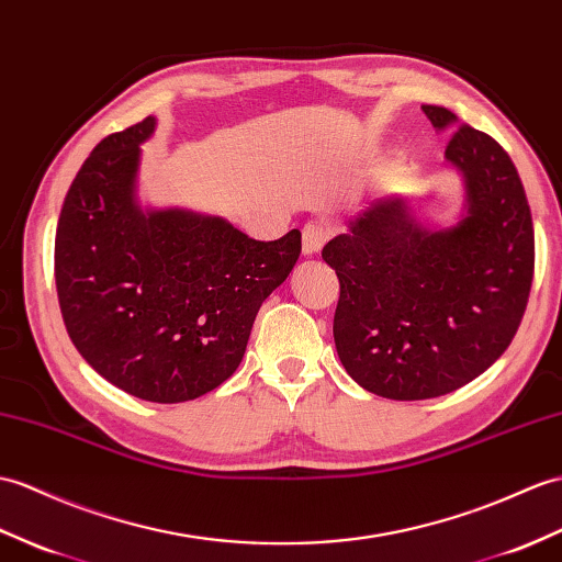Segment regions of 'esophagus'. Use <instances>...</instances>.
<instances>
[{"instance_id": "obj_1", "label": "esophagus", "mask_w": 562, "mask_h": 562, "mask_svg": "<svg viewBox=\"0 0 562 562\" xmlns=\"http://www.w3.org/2000/svg\"><path fill=\"white\" fill-rule=\"evenodd\" d=\"M325 239H328V229L323 225H316V222H308V225L302 229V251L304 256H313L323 249Z\"/></svg>"}]
</instances>
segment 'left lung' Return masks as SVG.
Wrapping results in <instances>:
<instances>
[{
    "label": "left lung",
    "instance_id": "left-lung-1",
    "mask_svg": "<svg viewBox=\"0 0 562 562\" xmlns=\"http://www.w3.org/2000/svg\"><path fill=\"white\" fill-rule=\"evenodd\" d=\"M422 110L438 132L458 128L446 148L467 191L458 225L430 229L407 199L383 195L323 249L340 280L337 357L387 400L440 397L484 373L510 347L533 278L531 211L510 155L450 110Z\"/></svg>",
    "mask_w": 562,
    "mask_h": 562
}]
</instances>
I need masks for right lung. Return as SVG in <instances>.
I'll return each mask as SVG.
<instances>
[{"mask_svg": "<svg viewBox=\"0 0 562 562\" xmlns=\"http://www.w3.org/2000/svg\"><path fill=\"white\" fill-rule=\"evenodd\" d=\"M153 132L146 116L110 134L78 169L57 222L55 282L78 355L124 393L175 404L237 371L302 234L256 241L215 215L140 211V143Z\"/></svg>", "mask_w": 562, "mask_h": 562, "instance_id": "right-lung-1", "label": "right lung"}]
</instances>
